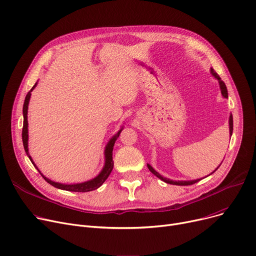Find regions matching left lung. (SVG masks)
Instances as JSON below:
<instances>
[{
    "mask_svg": "<svg viewBox=\"0 0 256 256\" xmlns=\"http://www.w3.org/2000/svg\"><path fill=\"white\" fill-rule=\"evenodd\" d=\"M210 74L219 80V85H220V89H221L222 96H223L225 98H228V93H227V88H226L225 83L221 80V78L219 76V74H218L216 72H214L212 68H210ZM232 130H234V120H232V115H230V135H232ZM147 167H148L150 171L152 174H154V176H156V178H158L160 180H162L163 182H167V184H170L189 186V184H195V182H197L200 180H178V182L171 180H169V178H163V176H160V174L158 172H156L150 164H147ZM217 169H218V168H217ZM217 169H216V170H217ZM216 170H214V171H216ZM210 174H212V173H210Z\"/></svg>",
    "mask_w": 256,
    "mask_h": 256,
    "instance_id": "left-lung-1",
    "label": "left lung"
}]
</instances>
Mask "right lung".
Here are the masks:
<instances>
[{
  "instance_id": "1",
  "label": "right lung",
  "mask_w": 256,
  "mask_h": 256,
  "mask_svg": "<svg viewBox=\"0 0 256 256\" xmlns=\"http://www.w3.org/2000/svg\"><path fill=\"white\" fill-rule=\"evenodd\" d=\"M37 85V83H35V85L32 87V89L28 92V94H26V96L24 98V108H22V114H24V126H22V144H24V152L26 154V156H29L30 160L32 162V164L35 166V168L38 170V168L36 167V165L34 164V162L32 160V158L31 156L29 154V150H28V119H26V114H28V104H29V102H30V98H31V92L32 90L35 88V86ZM124 128H121V130L116 134V135L114 137H112V139L109 141V143L106 144V150H104V166L102 168V170L100 171V173L98 174V176L96 178H94L93 180H88V182H80V184H59V182H52L48 178H46V176H44L42 173V178L50 184H52V186L55 188H58V189H61V190H65V191H70V192H89V191H93V190H96L98 188H100L104 182V180L108 178V176H110V173L113 169V166H114V162H113V147H114V144H115V141L117 140V138L119 137L121 130H122Z\"/></svg>"
}]
</instances>
